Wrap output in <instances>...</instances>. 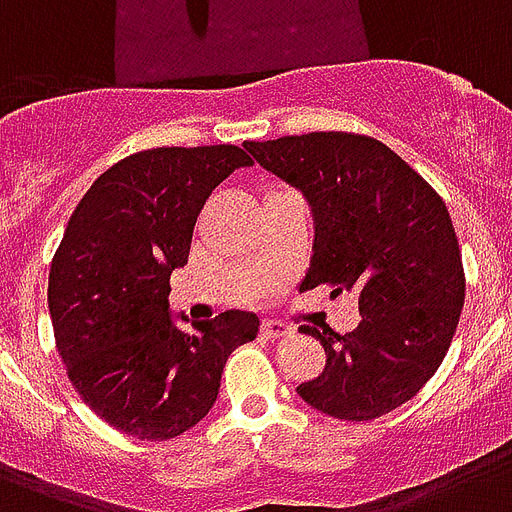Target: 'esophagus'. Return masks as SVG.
<instances>
[{
    "mask_svg": "<svg viewBox=\"0 0 512 512\" xmlns=\"http://www.w3.org/2000/svg\"><path fill=\"white\" fill-rule=\"evenodd\" d=\"M265 340H279V337L289 335L287 324H281V321H263V327H260Z\"/></svg>",
    "mask_w": 512,
    "mask_h": 512,
    "instance_id": "obj_1",
    "label": "esophagus"
}]
</instances>
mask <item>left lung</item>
I'll return each mask as SVG.
<instances>
[{"instance_id":"1","label":"left lung","mask_w":512,"mask_h":512,"mask_svg":"<svg viewBox=\"0 0 512 512\" xmlns=\"http://www.w3.org/2000/svg\"><path fill=\"white\" fill-rule=\"evenodd\" d=\"M244 148L311 207L305 287L358 295L361 324L348 335L303 327L324 345L327 366L297 393L337 420L393 412L441 366L465 303L449 209L401 156L364 135L311 132Z\"/></svg>"}]
</instances>
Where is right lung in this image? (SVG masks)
<instances>
[{
	"mask_svg": "<svg viewBox=\"0 0 512 512\" xmlns=\"http://www.w3.org/2000/svg\"><path fill=\"white\" fill-rule=\"evenodd\" d=\"M249 164L239 146L140 151L103 172L68 220L47 287L58 353L84 404L127 436L167 441L204 420L228 356L260 332L247 311L183 332L167 300L204 201Z\"/></svg>",
	"mask_w": 512,
	"mask_h": 512,
	"instance_id": "right-lung-1",
	"label": "right lung"
}]
</instances>
